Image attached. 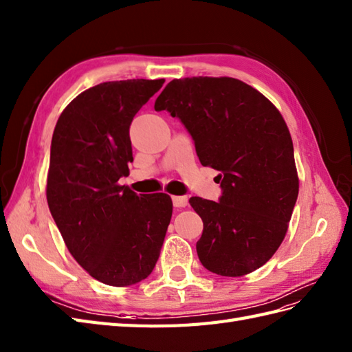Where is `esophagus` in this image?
Listing matches in <instances>:
<instances>
[{
	"label": "esophagus",
	"mask_w": 352,
	"mask_h": 352,
	"mask_svg": "<svg viewBox=\"0 0 352 352\" xmlns=\"http://www.w3.org/2000/svg\"><path fill=\"white\" fill-rule=\"evenodd\" d=\"M171 200H173L175 208H185V206L188 204L186 195H175V197H171Z\"/></svg>",
	"instance_id": "esophagus-1"
}]
</instances>
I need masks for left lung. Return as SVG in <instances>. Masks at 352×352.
I'll return each instance as SVG.
<instances>
[{
	"mask_svg": "<svg viewBox=\"0 0 352 352\" xmlns=\"http://www.w3.org/2000/svg\"><path fill=\"white\" fill-rule=\"evenodd\" d=\"M155 110L191 134L203 166L219 171V201L191 197L203 219L197 255L221 276H243L267 263L288 230L298 195L293 140L279 110L233 77L175 79Z\"/></svg>",
	"mask_w": 352,
	"mask_h": 352,
	"instance_id": "8db88e82",
	"label": "left lung"
}]
</instances>
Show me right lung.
<instances>
[{"mask_svg": "<svg viewBox=\"0 0 352 352\" xmlns=\"http://www.w3.org/2000/svg\"><path fill=\"white\" fill-rule=\"evenodd\" d=\"M162 83L133 79L83 91L52 135L50 213L74 260L106 285H134L151 275L171 219L170 195H137L118 185L133 161V118Z\"/></svg>", "mask_w": 352, "mask_h": 352, "instance_id": "add662e5", "label": "right lung"}]
</instances>
